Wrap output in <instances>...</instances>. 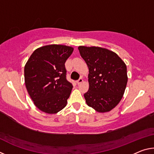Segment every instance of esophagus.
Masks as SVG:
<instances>
[{
    "instance_id": "34e87169",
    "label": "esophagus",
    "mask_w": 154,
    "mask_h": 154,
    "mask_svg": "<svg viewBox=\"0 0 154 154\" xmlns=\"http://www.w3.org/2000/svg\"><path fill=\"white\" fill-rule=\"evenodd\" d=\"M83 78L82 77H81V78H79V80H77V84L79 85V84H80V83H82V82H83Z\"/></svg>"
}]
</instances>
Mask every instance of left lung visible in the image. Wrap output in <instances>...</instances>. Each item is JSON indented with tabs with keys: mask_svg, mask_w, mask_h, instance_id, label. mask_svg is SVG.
<instances>
[{
	"mask_svg": "<svg viewBox=\"0 0 154 154\" xmlns=\"http://www.w3.org/2000/svg\"><path fill=\"white\" fill-rule=\"evenodd\" d=\"M78 49L89 69V90L84 94L85 102L98 113L111 111L120 102L126 90V64L108 49L79 46Z\"/></svg>",
	"mask_w": 154,
	"mask_h": 154,
	"instance_id": "1",
	"label": "left lung"
}]
</instances>
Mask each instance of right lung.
<instances>
[{
	"label": "right lung",
	"mask_w": 154,
	"mask_h": 154,
	"mask_svg": "<svg viewBox=\"0 0 154 154\" xmlns=\"http://www.w3.org/2000/svg\"><path fill=\"white\" fill-rule=\"evenodd\" d=\"M74 48L48 45L31 54L24 66V82L34 105L40 111L56 114L66 106L72 85L66 79L64 63Z\"/></svg>",
	"instance_id": "1"
}]
</instances>
